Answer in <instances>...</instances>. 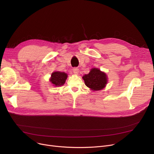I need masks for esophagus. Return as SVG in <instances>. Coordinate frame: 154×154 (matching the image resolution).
I'll list each match as a JSON object with an SVG mask.
<instances>
[{
  "label": "esophagus",
  "instance_id": "1",
  "mask_svg": "<svg viewBox=\"0 0 154 154\" xmlns=\"http://www.w3.org/2000/svg\"><path fill=\"white\" fill-rule=\"evenodd\" d=\"M73 72H74V74L77 75L79 74V69L78 68H74V69H73Z\"/></svg>",
  "mask_w": 154,
  "mask_h": 154
}]
</instances>
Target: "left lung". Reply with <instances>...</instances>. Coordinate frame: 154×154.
<instances>
[{
  "label": "left lung",
  "instance_id": "left-lung-1",
  "mask_svg": "<svg viewBox=\"0 0 154 154\" xmlns=\"http://www.w3.org/2000/svg\"><path fill=\"white\" fill-rule=\"evenodd\" d=\"M85 84L92 91H100L106 87L107 83V77L97 68H93L88 74L83 76Z\"/></svg>",
  "mask_w": 154,
  "mask_h": 154
}]
</instances>
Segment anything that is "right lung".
<instances>
[{
    "label": "right lung",
    "mask_w": 154,
    "mask_h": 154,
    "mask_svg": "<svg viewBox=\"0 0 154 154\" xmlns=\"http://www.w3.org/2000/svg\"><path fill=\"white\" fill-rule=\"evenodd\" d=\"M67 78V74L65 72H54L50 79V82L55 87H59L63 85Z\"/></svg>",
    "instance_id": "right-lung-1"
}]
</instances>
